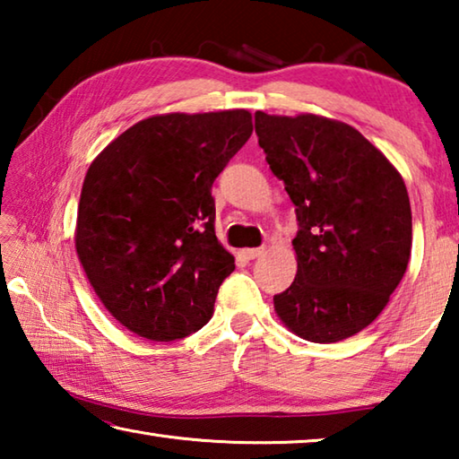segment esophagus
Masks as SVG:
<instances>
[{"label":"esophagus","instance_id":"obj_1","mask_svg":"<svg viewBox=\"0 0 459 459\" xmlns=\"http://www.w3.org/2000/svg\"><path fill=\"white\" fill-rule=\"evenodd\" d=\"M263 253H265V248H263V247H257V248H243V251H240V255H243V257L248 259V261L257 259L259 255H263Z\"/></svg>","mask_w":459,"mask_h":459}]
</instances>
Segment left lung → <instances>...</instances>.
I'll use <instances>...</instances> for the list:
<instances>
[{
	"label": "left lung",
	"mask_w": 459,
	"mask_h": 459,
	"mask_svg": "<svg viewBox=\"0 0 459 459\" xmlns=\"http://www.w3.org/2000/svg\"><path fill=\"white\" fill-rule=\"evenodd\" d=\"M265 160L295 204L298 275L273 298L299 338L330 344L377 320L411 257L409 194L360 131L317 115L255 113Z\"/></svg>",
	"instance_id": "1"
}]
</instances>
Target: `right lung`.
Returning <instances> with one entry per match:
<instances>
[{"instance_id": "add662e5", "label": "right lung", "mask_w": 459, "mask_h": 459, "mask_svg": "<svg viewBox=\"0 0 459 459\" xmlns=\"http://www.w3.org/2000/svg\"><path fill=\"white\" fill-rule=\"evenodd\" d=\"M251 134L245 108L155 115L91 164L76 255L99 299L129 332L169 342L212 317L235 257L214 235L211 190Z\"/></svg>"}]
</instances>
